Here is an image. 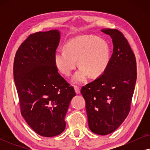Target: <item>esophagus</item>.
I'll list each match as a JSON object with an SVG mask.
<instances>
[{
    "mask_svg": "<svg viewBox=\"0 0 150 150\" xmlns=\"http://www.w3.org/2000/svg\"><path fill=\"white\" fill-rule=\"evenodd\" d=\"M74 90H75L76 93V94L80 93V87H79V86H74Z\"/></svg>",
    "mask_w": 150,
    "mask_h": 150,
    "instance_id": "obj_1",
    "label": "esophagus"
}]
</instances>
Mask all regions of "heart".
I'll use <instances>...</instances> for the list:
<instances>
[{"label":"heart","instance_id":"obj_1","mask_svg":"<svg viewBox=\"0 0 150 150\" xmlns=\"http://www.w3.org/2000/svg\"><path fill=\"white\" fill-rule=\"evenodd\" d=\"M64 49L54 54V64L60 72L69 76L76 67L78 60L81 68L72 78L75 83H82L88 75L91 78L100 76L110 63L109 44L98 36L84 35L76 37L65 44Z\"/></svg>","mask_w":150,"mask_h":150}]
</instances>
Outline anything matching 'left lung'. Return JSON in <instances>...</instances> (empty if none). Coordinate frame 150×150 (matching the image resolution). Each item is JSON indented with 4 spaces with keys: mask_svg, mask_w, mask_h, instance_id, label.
<instances>
[{
    "mask_svg": "<svg viewBox=\"0 0 150 150\" xmlns=\"http://www.w3.org/2000/svg\"><path fill=\"white\" fill-rule=\"evenodd\" d=\"M110 35L113 52L106 71L95 81L83 86L88 124L91 132L106 135L114 132L128 116L137 81L134 52L122 33L104 28Z\"/></svg>",
    "mask_w": 150,
    "mask_h": 150,
    "instance_id": "obj_1",
    "label": "left lung"
}]
</instances>
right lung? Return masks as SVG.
<instances>
[{
  "mask_svg": "<svg viewBox=\"0 0 150 150\" xmlns=\"http://www.w3.org/2000/svg\"><path fill=\"white\" fill-rule=\"evenodd\" d=\"M59 42L58 30L31 34L14 59L13 77L21 114L35 132L45 137L63 132L65 115L76 96L54 64Z\"/></svg>",
  "mask_w": 150,
  "mask_h": 150,
  "instance_id": "obj_1",
  "label": "right lung"
}]
</instances>
